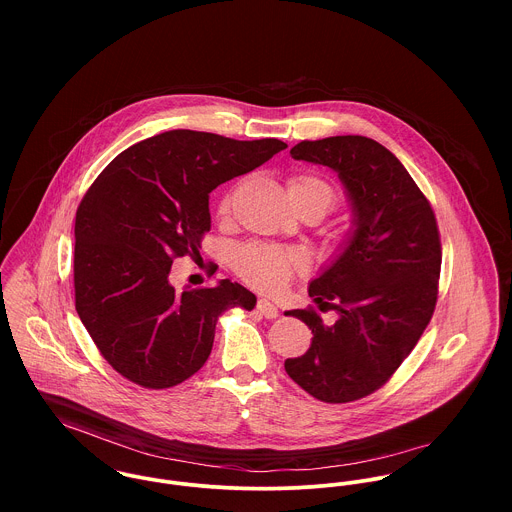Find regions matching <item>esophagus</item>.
I'll return each mask as SVG.
<instances>
[{
  "label": "esophagus",
  "instance_id": "1",
  "mask_svg": "<svg viewBox=\"0 0 512 512\" xmlns=\"http://www.w3.org/2000/svg\"><path fill=\"white\" fill-rule=\"evenodd\" d=\"M256 309L266 317V319H276L278 317V307L270 301V299H258V303H256Z\"/></svg>",
  "mask_w": 512,
  "mask_h": 512
}]
</instances>
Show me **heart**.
Masks as SVG:
<instances>
[{
	"label": "heart",
	"mask_w": 512,
	"mask_h": 512,
	"mask_svg": "<svg viewBox=\"0 0 512 512\" xmlns=\"http://www.w3.org/2000/svg\"><path fill=\"white\" fill-rule=\"evenodd\" d=\"M288 197L293 207H311L325 215L337 201L333 185L317 173H297L286 183ZM230 199L224 197L219 203V215H226ZM236 274L248 284L264 292H282L295 274L305 270V258L297 250L270 248L250 244L244 246L234 258Z\"/></svg>",
	"instance_id": "obj_1"
}]
</instances>
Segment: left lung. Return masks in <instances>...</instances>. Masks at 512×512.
Returning a JSON list of instances; mask_svg holds the SVG:
<instances>
[{"label":"left lung","instance_id":"1","mask_svg":"<svg viewBox=\"0 0 512 512\" xmlns=\"http://www.w3.org/2000/svg\"><path fill=\"white\" fill-rule=\"evenodd\" d=\"M293 159L337 171L353 228L335 260L309 284L323 311H288L313 333L286 372L313 398L345 404L378 390L412 353L438 301L441 244L434 211L400 159L365 136H333L292 147Z\"/></svg>","mask_w":512,"mask_h":512}]
</instances>
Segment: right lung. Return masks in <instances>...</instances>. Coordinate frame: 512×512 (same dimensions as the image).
I'll return each instance as SVG.
<instances>
[{
  "label": "right lung",
  "mask_w": 512,
  "mask_h": 512,
  "mask_svg": "<svg viewBox=\"0 0 512 512\" xmlns=\"http://www.w3.org/2000/svg\"><path fill=\"white\" fill-rule=\"evenodd\" d=\"M288 144L171 130L114 157L74 222L76 313L108 365L144 388L181 384L207 363L220 313L252 311L256 295L220 280L175 292L171 264L199 256L209 193Z\"/></svg>",
  "instance_id": "1"
}]
</instances>
